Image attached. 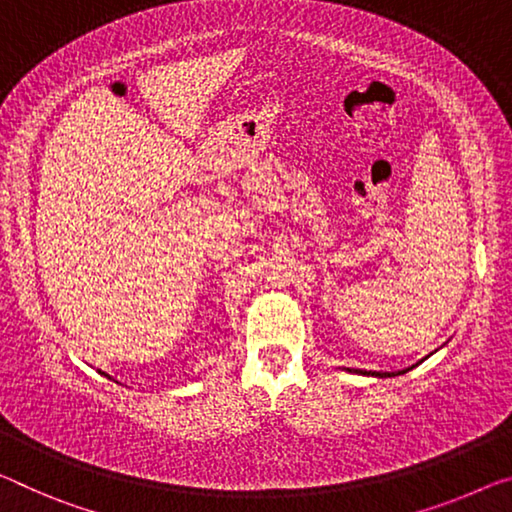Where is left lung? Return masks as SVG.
I'll list each match as a JSON object with an SVG mask.
<instances>
[{
    "instance_id": "1",
    "label": "left lung",
    "mask_w": 512,
    "mask_h": 512,
    "mask_svg": "<svg viewBox=\"0 0 512 512\" xmlns=\"http://www.w3.org/2000/svg\"><path fill=\"white\" fill-rule=\"evenodd\" d=\"M407 371H410V368H407ZM407 371H398V373H382V371H357L355 373H364V375H375V377H393V375H403V373H407Z\"/></svg>"
}]
</instances>
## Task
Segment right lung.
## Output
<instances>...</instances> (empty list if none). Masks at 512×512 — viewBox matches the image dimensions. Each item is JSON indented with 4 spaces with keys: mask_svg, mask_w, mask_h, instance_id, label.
Here are the masks:
<instances>
[{
    "mask_svg": "<svg viewBox=\"0 0 512 512\" xmlns=\"http://www.w3.org/2000/svg\"><path fill=\"white\" fill-rule=\"evenodd\" d=\"M102 375H105V377H109V375H107V373H102ZM109 380H112V377H109Z\"/></svg>",
    "mask_w": 512,
    "mask_h": 512,
    "instance_id": "add662e5",
    "label": "right lung"
}]
</instances>
